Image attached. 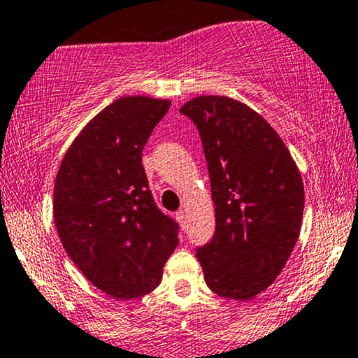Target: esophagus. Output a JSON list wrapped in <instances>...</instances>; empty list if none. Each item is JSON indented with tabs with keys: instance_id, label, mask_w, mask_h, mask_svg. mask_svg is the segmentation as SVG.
<instances>
[{
	"instance_id": "1",
	"label": "esophagus",
	"mask_w": 358,
	"mask_h": 358,
	"mask_svg": "<svg viewBox=\"0 0 358 358\" xmlns=\"http://www.w3.org/2000/svg\"><path fill=\"white\" fill-rule=\"evenodd\" d=\"M176 221H178L180 224H182L183 227H185V224H187V214H185V210H178V212H176Z\"/></svg>"
}]
</instances>
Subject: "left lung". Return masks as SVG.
<instances>
[{"instance_id": "left-lung-1", "label": "left lung", "mask_w": 358, "mask_h": 358, "mask_svg": "<svg viewBox=\"0 0 358 358\" xmlns=\"http://www.w3.org/2000/svg\"><path fill=\"white\" fill-rule=\"evenodd\" d=\"M180 112L202 139L215 231L195 248L212 292L248 301L273 284L299 238L304 185L284 141L245 103L197 96Z\"/></svg>"}]
</instances>
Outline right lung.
Instances as JSON below:
<instances>
[{"instance_id": "1", "label": "right lung", "mask_w": 358, "mask_h": 358, "mask_svg": "<svg viewBox=\"0 0 358 358\" xmlns=\"http://www.w3.org/2000/svg\"><path fill=\"white\" fill-rule=\"evenodd\" d=\"M168 100L124 96L88 122L62 158L54 222L81 273L113 299L146 296L178 245V229L156 206L143 149Z\"/></svg>"}]
</instances>
